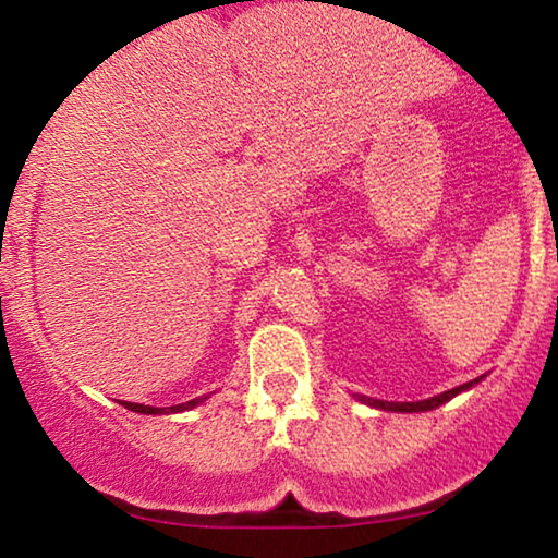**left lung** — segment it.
I'll list each match as a JSON object with an SVG mask.
<instances>
[{
	"mask_svg": "<svg viewBox=\"0 0 558 558\" xmlns=\"http://www.w3.org/2000/svg\"><path fill=\"white\" fill-rule=\"evenodd\" d=\"M480 378H475V380H470V384H462V386H457V388H452V391H445V393H439V396H432V399H426V401H403V403H396V401H378V399H363L361 401H365V403H371V407H378V409H384V411H429V409H437V407H441V403L445 401H449V399H454L457 393H462V391H468V388H472L477 384Z\"/></svg>",
	"mask_w": 558,
	"mask_h": 558,
	"instance_id": "1",
	"label": "left lung"
}]
</instances>
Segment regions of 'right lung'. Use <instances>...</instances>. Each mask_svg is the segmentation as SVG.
I'll return each mask as SVG.
<instances>
[{"mask_svg":"<svg viewBox=\"0 0 558 558\" xmlns=\"http://www.w3.org/2000/svg\"><path fill=\"white\" fill-rule=\"evenodd\" d=\"M208 399V396H203V399H193L187 403H178V407H167V409H155V407H144V403H132V401H121V407L129 409V411H136V414H174V411H185V409H193L197 403Z\"/></svg>","mask_w":558,"mask_h":558,"instance_id":"1","label":"right lung"}]
</instances>
